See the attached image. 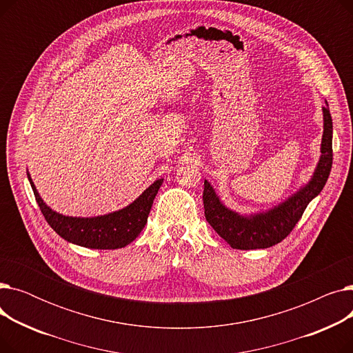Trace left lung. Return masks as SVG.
<instances>
[{"label": "left lung", "instance_id": "left-lung-1", "mask_svg": "<svg viewBox=\"0 0 353 353\" xmlns=\"http://www.w3.org/2000/svg\"><path fill=\"white\" fill-rule=\"evenodd\" d=\"M323 110V136L321 144V159L314 173L307 184L294 194L286 199L281 205L268 212L242 216L228 209L220 201L210 183L205 180L203 190V205L205 216L214 232L223 237L233 249L250 250L266 249L282 240L293 230L301 220L305 209L312 199L316 197L327 181L332 169V117L326 107Z\"/></svg>", "mask_w": 353, "mask_h": 353}]
</instances>
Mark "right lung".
<instances>
[{
	"label": "right lung",
	"mask_w": 353,
	"mask_h": 353,
	"mask_svg": "<svg viewBox=\"0 0 353 353\" xmlns=\"http://www.w3.org/2000/svg\"><path fill=\"white\" fill-rule=\"evenodd\" d=\"M27 176L40 210L55 233L70 243L103 250L124 248L140 234L163 183V179L156 180L133 203L121 210L97 217H72L50 209L37 192L28 173Z\"/></svg>",
	"instance_id": "right-lung-1"
}]
</instances>
